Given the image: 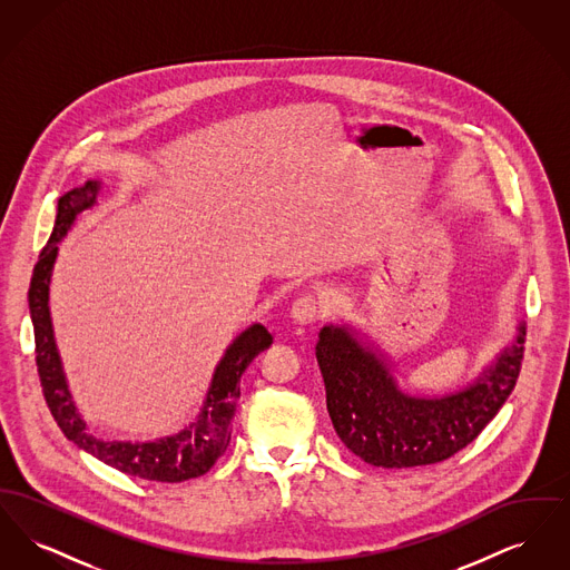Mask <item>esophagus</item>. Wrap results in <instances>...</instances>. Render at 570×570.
I'll list each match as a JSON object with an SVG mask.
<instances>
[{
	"mask_svg": "<svg viewBox=\"0 0 570 570\" xmlns=\"http://www.w3.org/2000/svg\"><path fill=\"white\" fill-rule=\"evenodd\" d=\"M321 312H323V305L318 298L314 295H301L295 298V303L291 307V318L298 325H309L321 316Z\"/></svg>",
	"mask_w": 570,
	"mask_h": 570,
	"instance_id": "esophagus-1",
	"label": "esophagus"
}]
</instances>
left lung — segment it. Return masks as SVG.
Masks as SVG:
<instances>
[{"instance_id": "8db88e82", "label": "left lung", "mask_w": 570, "mask_h": 570, "mask_svg": "<svg viewBox=\"0 0 570 570\" xmlns=\"http://www.w3.org/2000/svg\"><path fill=\"white\" fill-rule=\"evenodd\" d=\"M523 342L525 326L519 325L515 344L472 384L440 397H416L400 389L384 354L365 346L351 326H323L316 358L333 428L356 458L376 468L449 460L481 434L509 400Z\"/></svg>"}]
</instances>
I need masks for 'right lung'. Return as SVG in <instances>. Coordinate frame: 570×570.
Wrapping results in <instances>:
<instances>
[{
  "label": "right lung",
  "mask_w": 570,
  "mask_h": 570,
  "mask_svg": "<svg viewBox=\"0 0 570 570\" xmlns=\"http://www.w3.org/2000/svg\"><path fill=\"white\" fill-rule=\"evenodd\" d=\"M100 181H87L81 188L66 191L57 200L51 239L40 252L29 284V314L36 337V365L42 384L47 406L51 410L59 430L79 449L98 458L110 468L158 483H181L196 479L216 463L230 442V428L237 400L242 395L239 380L245 367L256 354L272 346V333L258 323L242 331L219 358L209 384L207 397L198 416L179 434L166 435L154 442H109L87 432V425L77 412L72 395L68 391L61 358L57 353L53 323L49 312V286L57 258V244L72 228L77 216L94 207L100 194Z\"/></svg>",
  "instance_id": "add662e5"
}]
</instances>
